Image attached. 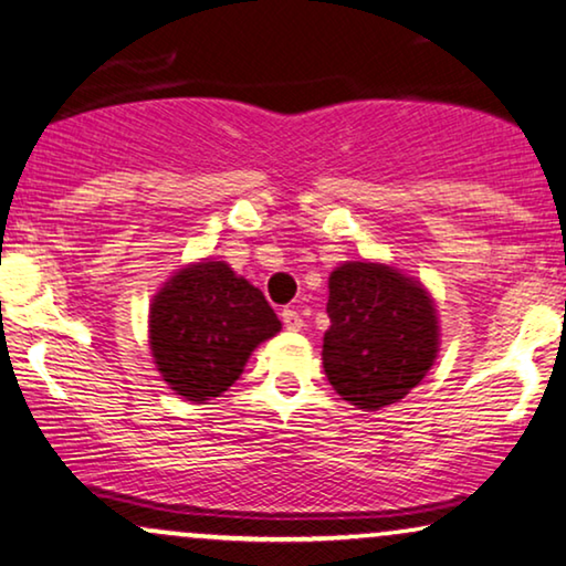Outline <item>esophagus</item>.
<instances>
[{
  "label": "esophagus",
  "instance_id": "34e87169",
  "mask_svg": "<svg viewBox=\"0 0 566 566\" xmlns=\"http://www.w3.org/2000/svg\"><path fill=\"white\" fill-rule=\"evenodd\" d=\"M282 323H284L290 331H300V328H302V315H300L294 307H284V310H282Z\"/></svg>",
  "mask_w": 566,
  "mask_h": 566
}]
</instances>
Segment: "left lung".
<instances>
[{
	"mask_svg": "<svg viewBox=\"0 0 566 566\" xmlns=\"http://www.w3.org/2000/svg\"><path fill=\"white\" fill-rule=\"evenodd\" d=\"M323 366L333 389L361 410L402 400L439 348V321L423 286L395 269L352 261L331 274Z\"/></svg>",
	"mask_w": 566,
	"mask_h": 566,
	"instance_id": "obj_1",
	"label": "left lung"
}]
</instances>
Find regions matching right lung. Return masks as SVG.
Here are the masks:
<instances>
[{
	"label": "right lung",
	"mask_w": 566,
	"mask_h": 566,
	"mask_svg": "<svg viewBox=\"0 0 566 566\" xmlns=\"http://www.w3.org/2000/svg\"><path fill=\"white\" fill-rule=\"evenodd\" d=\"M282 323L261 290L222 261L181 269L150 307V352L161 377L192 402L220 397Z\"/></svg>",
	"instance_id": "obj_1"
}]
</instances>
